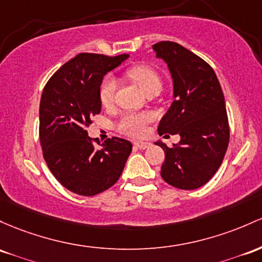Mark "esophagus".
Returning a JSON list of instances; mask_svg holds the SVG:
<instances>
[{
    "instance_id": "obj_1",
    "label": "esophagus",
    "mask_w": 262,
    "mask_h": 262,
    "mask_svg": "<svg viewBox=\"0 0 262 262\" xmlns=\"http://www.w3.org/2000/svg\"><path fill=\"white\" fill-rule=\"evenodd\" d=\"M134 145H136L137 148L144 150V149H148L151 144H150V143H148V142H136V143H134Z\"/></svg>"
}]
</instances>
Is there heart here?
Returning <instances> with one entry per match:
<instances>
[{
  "mask_svg": "<svg viewBox=\"0 0 262 262\" xmlns=\"http://www.w3.org/2000/svg\"><path fill=\"white\" fill-rule=\"evenodd\" d=\"M126 76L139 85L140 89L148 93L154 88H162V77L153 66L137 64L126 71ZM117 82L112 77H107L99 88V100L103 107H111L114 103ZM151 113H129L120 118L118 129L123 134L130 137H142L145 133L146 124L153 120Z\"/></svg>",
  "mask_w": 262,
  "mask_h": 262,
  "instance_id": "b5f03b06",
  "label": "heart"
}]
</instances>
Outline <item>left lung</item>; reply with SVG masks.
Masks as SVG:
<instances>
[{
  "instance_id": "obj_1",
  "label": "left lung",
  "mask_w": 262,
  "mask_h": 262,
  "mask_svg": "<svg viewBox=\"0 0 262 262\" xmlns=\"http://www.w3.org/2000/svg\"><path fill=\"white\" fill-rule=\"evenodd\" d=\"M153 50L168 63L174 83V102L158 132L180 136L174 148L155 143L165 151L160 175L171 186L192 190L214 177L228 149L230 128L223 89L210 64L179 43L158 42Z\"/></svg>"
}]
</instances>
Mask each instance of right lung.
Segmentation results:
<instances>
[{
  "label": "right lung",
  "mask_w": 262,
  "mask_h": 262,
  "mask_svg": "<svg viewBox=\"0 0 262 262\" xmlns=\"http://www.w3.org/2000/svg\"><path fill=\"white\" fill-rule=\"evenodd\" d=\"M129 54L79 53L48 79L39 103V140L48 168L66 189L93 196L117 183L132 143L109 138L97 148L85 129L100 113L99 88L107 72Z\"/></svg>",
  "instance_id": "right-lung-1"
}]
</instances>
